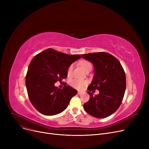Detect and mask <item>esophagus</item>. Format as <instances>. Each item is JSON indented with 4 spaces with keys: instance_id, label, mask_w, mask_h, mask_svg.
<instances>
[{
    "instance_id": "1",
    "label": "esophagus",
    "mask_w": 149,
    "mask_h": 149,
    "mask_svg": "<svg viewBox=\"0 0 149 149\" xmlns=\"http://www.w3.org/2000/svg\"><path fill=\"white\" fill-rule=\"evenodd\" d=\"M81 93H82L81 92L79 91V92H78V93H78V94H79V95H80V94H81Z\"/></svg>"
}]
</instances>
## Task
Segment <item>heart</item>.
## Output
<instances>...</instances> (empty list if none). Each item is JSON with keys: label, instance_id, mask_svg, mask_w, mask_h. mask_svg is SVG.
<instances>
[{"label": "heart", "instance_id": "heart-1", "mask_svg": "<svg viewBox=\"0 0 149 149\" xmlns=\"http://www.w3.org/2000/svg\"><path fill=\"white\" fill-rule=\"evenodd\" d=\"M79 64L84 69V70L86 72L88 71L89 70H91L92 68L91 63L89 61L86 60H81L79 62ZM72 70H73V65H70L67 70V74L68 76H70L72 75ZM69 84L72 88L80 90V89H82L85 86L86 84H87V82L84 80L74 79L70 81Z\"/></svg>", "mask_w": 149, "mask_h": 149}]
</instances>
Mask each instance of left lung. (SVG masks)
Returning a JSON list of instances; mask_svg holds the SVG:
<instances>
[{"label": "left lung", "mask_w": 149, "mask_h": 149, "mask_svg": "<svg viewBox=\"0 0 149 149\" xmlns=\"http://www.w3.org/2000/svg\"><path fill=\"white\" fill-rule=\"evenodd\" d=\"M81 56L95 68L94 77L88 88L90 98L83 105L84 110L95 118H106L113 113L122 103L126 88L124 69L118 59L105 52ZM96 89L100 93L93 96L90 92Z\"/></svg>", "instance_id": "1"}]
</instances>
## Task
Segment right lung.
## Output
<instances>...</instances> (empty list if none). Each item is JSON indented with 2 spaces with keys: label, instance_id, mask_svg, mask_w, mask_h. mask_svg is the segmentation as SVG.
Wrapping results in <instances>:
<instances>
[{
  "label": "right lung",
  "instance_id": "add662e5",
  "mask_svg": "<svg viewBox=\"0 0 149 149\" xmlns=\"http://www.w3.org/2000/svg\"><path fill=\"white\" fill-rule=\"evenodd\" d=\"M81 58L52 48L37 54L31 61L26 75L29 99L33 106L45 115H54L63 111L77 91L69 86L63 89L55 86L68 76L70 65Z\"/></svg>",
  "mask_w": 149,
  "mask_h": 149
}]
</instances>
